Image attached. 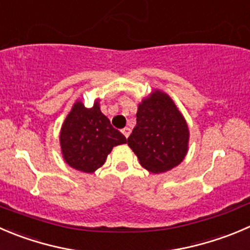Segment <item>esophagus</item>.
Segmentation results:
<instances>
[{
	"label": "esophagus",
	"mask_w": 250,
	"mask_h": 250,
	"mask_svg": "<svg viewBox=\"0 0 250 250\" xmlns=\"http://www.w3.org/2000/svg\"><path fill=\"white\" fill-rule=\"evenodd\" d=\"M122 133H123V135H125V138H128V137H129V134H130V129H129V128H128V127L123 128Z\"/></svg>",
	"instance_id": "obj_1"
}]
</instances>
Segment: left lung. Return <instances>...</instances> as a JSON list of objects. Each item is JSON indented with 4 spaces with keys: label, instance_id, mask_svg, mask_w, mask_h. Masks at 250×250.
Here are the masks:
<instances>
[{
    "label": "left lung",
    "instance_id": "left-lung-1",
    "mask_svg": "<svg viewBox=\"0 0 250 250\" xmlns=\"http://www.w3.org/2000/svg\"><path fill=\"white\" fill-rule=\"evenodd\" d=\"M188 139L182 113L168 95L156 90L138 106L137 125L127 142L144 168L161 173L183 161Z\"/></svg>",
    "mask_w": 250,
    "mask_h": 250
}]
</instances>
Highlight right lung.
<instances>
[{
    "mask_svg": "<svg viewBox=\"0 0 250 250\" xmlns=\"http://www.w3.org/2000/svg\"><path fill=\"white\" fill-rule=\"evenodd\" d=\"M61 149L69 166L91 173L103 166L113 146L127 142L110 120L103 115L96 101L91 108L74 104L60 135Z\"/></svg>",
    "mask_w": 250,
    "mask_h": 250,
    "instance_id": "add662e5",
    "label": "right lung"
}]
</instances>
